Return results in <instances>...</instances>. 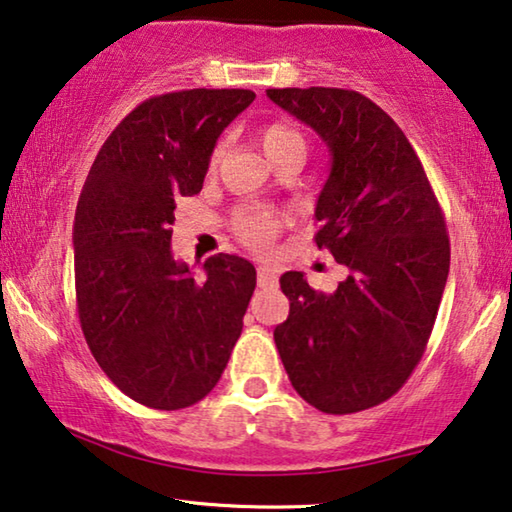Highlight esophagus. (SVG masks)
<instances>
[{
  "instance_id": "1",
  "label": "esophagus",
  "mask_w": 512,
  "mask_h": 512,
  "mask_svg": "<svg viewBox=\"0 0 512 512\" xmlns=\"http://www.w3.org/2000/svg\"><path fill=\"white\" fill-rule=\"evenodd\" d=\"M257 285L262 289H273L278 285V269L269 264H259L257 266Z\"/></svg>"
}]
</instances>
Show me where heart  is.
<instances>
[{"instance_id":"obj_1","label":"heart","mask_w":512,"mask_h":512,"mask_svg":"<svg viewBox=\"0 0 512 512\" xmlns=\"http://www.w3.org/2000/svg\"><path fill=\"white\" fill-rule=\"evenodd\" d=\"M259 145L266 157H269L273 164L287 159V157H305L307 152V143L303 139V134L298 132L287 123H269L259 129L257 134ZM223 145H216L212 157H209V170H214L218 166V159H221ZM282 227V218L275 216L271 212H264V209H241V212L234 214L232 218V230L237 237L250 246L253 250H266L273 243V239L278 237Z\"/></svg>"}]
</instances>
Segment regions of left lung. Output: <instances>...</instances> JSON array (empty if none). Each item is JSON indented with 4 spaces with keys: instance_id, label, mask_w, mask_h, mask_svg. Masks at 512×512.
<instances>
[{
    "instance_id": "left-lung-1",
    "label": "left lung",
    "mask_w": 512,
    "mask_h": 512,
    "mask_svg": "<svg viewBox=\"0 0 512 512\" xmlns=\"http://www.w3.org/2000/svg\"><path fill=\"white\" fill-rule=\"evenodd\" d=\"M332 154L314 241L348 278L332 294L280 278L289 316L273 330L296 392L328 415L387 401L421 360L451 262L440 202L401 127L358 91L269 88Z\"/></svg>"
}]
</instances>
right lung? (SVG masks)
<instances>
[{"label": "right lung", "mask_w": 512, "mask_h": 512, "mask_svg": "<svg viewBox=\"0 0 512 512\" xmlns=\"http://www.w3.org/2000/svg\"><path fill=\"white\" fill-rule=\"evenodd\" d=\"M246 88L154 95L97 152L75 214L77 312L93 358L120 392L182 410L212 392L243 328L255 266L218 253L205 280L170 250L175 200L196 196Z\"/></svg>", "instance_id": "add662e5"}]
</instances>
